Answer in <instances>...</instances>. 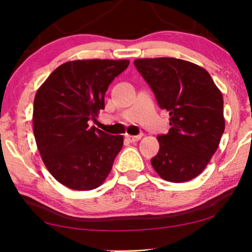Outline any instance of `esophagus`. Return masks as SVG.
I'll list each match as a JSON object with an SVG mask.
<instances>
[{
    "label": "esophagus",
    "instance_id": "obj_1",
    "mask_svg": "<svg viewBox=\"0 0 252 252\" xmlns=\"http://www.w3.org/2000/svg\"><path fill=\"white\" fill-rule=\"evenodd\" d=\"M141 137H142V134H139V135H129V134H126L125 135V139L132 143L137 142V141L141 140Z\"/></svg>",
    "mask_w": 252,
    "mask_h": 252
}]
</instances>
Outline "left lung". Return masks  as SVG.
Here are the masks:
<instances>
[{"label": "left lung", "instance_id": "obj_1", "mask_svg": "<svg viewBox=\"0 0 252 252\" xmlns=\"http://www.w3.org/2000/svg\"><path fill=\"white\" fill-rule=\"evenodd\" d=\"M134 64L170 113L171 128L158 135L159 151L151 165L166 181L191 180L204 171L225 130L221 92L209 72L191 62L158 57Z\"/></svg>", "mask_w": 252, "mask_h": 252}]
</instances>
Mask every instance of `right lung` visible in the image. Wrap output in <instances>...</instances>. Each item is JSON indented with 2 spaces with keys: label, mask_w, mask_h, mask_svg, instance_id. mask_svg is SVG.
<instances>
[{
  "label": "right lung",
  "mask_w": 252,
  "mask_h": 252,
  "mask_svg": "<svg viewBox=\"0 0 252 252\" xmlns=\"http://www.w3.org/2000/svg\"><path fill=\"white\" fill-rule=\"evenodd\" d=\"M128 60H77L62 64L37 89L33 132L50 174L73 190H92L105 181L124 144L88 120L104 109L109 85Z\"/></svg>",
  "instance_id": "1"
}]
</instances>
